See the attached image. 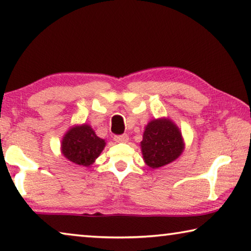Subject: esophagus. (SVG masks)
Returning a JSON list of instances; mask_svg holds the SVG:
<instances>
[{
  "mask_svg": "<svg viewBox=\"0 0 251 251\" xmlns=\"http://www.w3.org/2000/svg\"><path fill=\"white\" fill-rule=\"evenodd\" d=\"M114 141L117 143H126L128 142V135L127 134H123V135H116L114 137Z\"/></svg>",
  "mask_w": 251,
  "mask_h": 251,
  "instance_id": "esophagus-1",
  "label": "esophagus"
}]
</instances>
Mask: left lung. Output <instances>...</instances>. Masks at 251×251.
I'll return each instance as SVG.
<instances>
[{
  "mask_svg": "<svg viewBox=\"0 0 251 251\" xmlns=\"http://www.w3.org/2000/svg\"><path fill=\"white\" fill-rule=\"evenodd\" d=\"M141 146L144 160L151 168H158L172 163L184 150L178 127L165 118L148 123Z\"/></svg>",
  "mask_w": 251,
  "mask_h": 251,
  "instance_id": "left-lung-1",
  "label": "left lung"
}]
</instances>
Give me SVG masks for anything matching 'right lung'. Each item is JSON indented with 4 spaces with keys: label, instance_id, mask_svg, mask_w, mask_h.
Returning <instances> with one entry per match:
<instances>
[{
    "label": "right lung",
    "instance_id": "1",
    "mask_svg": "<svg viewBox=\"0 0 251 251\" xmlns=\"http://www.w3.org/2000/svg\"><path fill=\"white\" fill-rule=\"evenodd\" d=\"M105 147L91 126H76L67 131L62 142V151L67 159L80 166H90Z\"/></svg>",
    "mask_w": 251,
    "mask_h": 251
}]
</instances>
